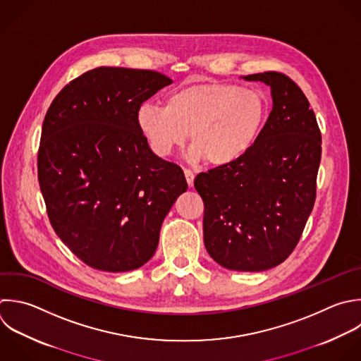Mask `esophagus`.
<instances>
[{"mask_svg":"<svg viewBox=\"0 0 361 361\" xmlns=\"http://www.w3.org/2000/svg\"><path fill=\"white\" fill-rule=\"evenodd\" d=\"M183 172H185V178H186L188 185L192 188V186H193V180H195V175H193V172H192L190 169H185Z\"/></svg>","mask_w":361,"mask_h":361,"instance_id":"esophagus-1","label":"esophagus"}]
</instances>
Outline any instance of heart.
<instances>
[{
	"mask_svg": "<svg viewBox=\"0 0 361 361\" xmlns=\"http://www.w3.org/2000/svg\"><path fill=\"white\" fill-rule=\"evenodd\" d=\"M267 117L268 102L255 89L197 83L172 92L165 106L144 103L137 123L158 157L180 148L190 133L192 161L207 159L213 166H227L257 144Z\"/></svg>",
	"mask_w": 361,
	"mask_h": 361,
	"instance_id": "b5f03b06",
	"label": "heart"
}]
</instances>
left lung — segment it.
I'll return each mask as SVG.
<instances>
[{
	"instance_id": "obj_1",
	"label": "left lung",
	"mask_w": 361,
	"mask_h": 361,
	"mask_svg": "<svg viewBox=\"0 0 361 361\" xmlns=\"http://www.w3.org/2000/svg\"><path fill=\"white\" fill-rule=\"evenodd\" d=\"M271 89L272 110L257 144L237 162L202 172L203 240L210 257L233 271L283 262L296 247L316 197L322 137L313 110L288 76H243Z\"/></svg>"
}]
</instances>
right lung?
Segmentation results:
<instances>
[{"label": "right lung", "mask_w": 361, "mask_h": 361, "mask_svg": "<svg viewBox=\"0 0 361 361\" xmlns=\"http://www.w3.org/2000/svg\"><path fill=\"white\" fill-rule=\"evenodd\" d=\"M171 83L154 71L97 68L66 85L45 116L38 179L48 216L92 268L126 272L148 262L188 189L183 171L151 151L137 123L141 104Z\"/></svg>", "instance_id": "obj_1"}]
</instances>
